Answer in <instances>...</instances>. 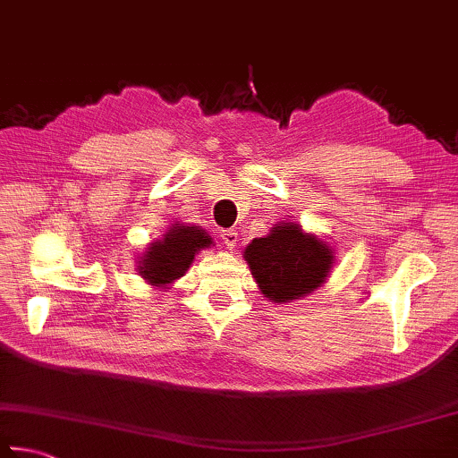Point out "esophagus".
Listing matches in <instances>:
<instances>
[{"mask_svg": "<svg viewBox=\"0 0 458 458\" xmlns=\"http://www.w3.org/2000/svg\"><path fill=\"white\" fill-rule=\"evenodd\" d=\"M220 238H222V242L226 244L228 248H234L236 242H238V232H236L234 228L222 230V232H220Z\"/></svg>", "mask_w": 458, "mask_h": 458, "instance_id": "1", "label": "esophagus"}]
</instances>
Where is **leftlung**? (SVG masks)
<instances>
[{
	"label": "left lung",
	"mask_w": 458,
	"mask_h": 458,
	"mask_svg": "<svg viewBox=\"0 0 458 458\" xmlns=\"http://www.w3.org/2000/svg\"><path fill=\"white\" fill-rule=\"evenodd\" d=\"M244 258L262 294L274 302H290L310 294L328 276L332 250L294 222L272 228L266 238L246 246Z\"/></svg>",
	"instance_id": "left-lung-1"
}]
</instances>
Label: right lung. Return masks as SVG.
I'll list each match as a JSON object with an SVG mask.
<instances>
[{
  "label": "right lung",
  "mask_w": 458,
  "mask_h": 458,
  "mask_svg": "<svg viewBox=\"0 0 458 458\" xmlns=\"http://www.w3.org/2000/svg\"><path fill=\"white\" fill-rule=\"evenodd\" d=\"M212 244V238L196 226H174L164 240L154 242L144 254L140 274L149 284H170L190 268L194 254Z\"/></svg>",
  "instance_id": "add662e5"
}]
</instances>
